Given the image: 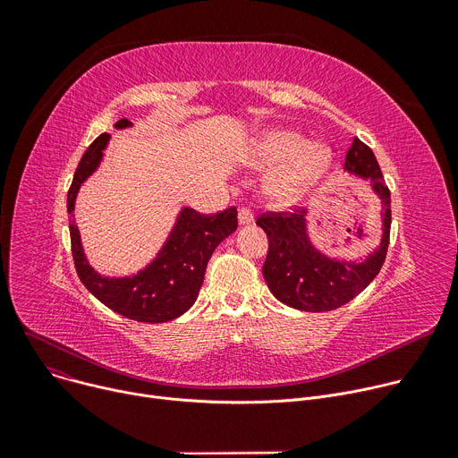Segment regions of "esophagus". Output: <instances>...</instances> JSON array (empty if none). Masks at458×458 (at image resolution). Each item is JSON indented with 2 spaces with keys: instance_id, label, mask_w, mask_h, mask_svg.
Returning <instances> with one entry per match:
<instances>
[{
  "instance_id": "1",
  "label": "esophagus",
  "mask_w": 458,
  "mask_h": 458,
  "mask_svg": "<svg viewBox=\"0 0 458 458\" xmlns=\"http://www.w3.org/2000/svg\"><path fill=\"white\" fill-rule=\"evenodd\" d=\"M252 223H254L252 211H250L249 208H242V209H239V225L247 226V225H252Z\"/></svg>"
}]
</instances>
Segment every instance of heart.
Listing matches in <instances>:
<instances>
[{
	"instance_id": "1",
	"label": "heart",
	"mask_w": 458,
	"mask_h": 458,
	"mask_svg": "<svg viewBox=\"0 0 458 458\" xmlns=\"http://www.w3.org/2000/svg\"><path fill=\"white\" fill-rule=\"evenodd\" d=\"M247 159L256 168L278 165L267 180V192L278 204H293L325 176L332 152L319 142L306 144L297 131L271 128L252 139Z\"/></svg>"
}]
</instances>
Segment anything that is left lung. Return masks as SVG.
<instances>
[{
	"mask_svg": "<svg viewBox=\"0 0 458 458\" xmlns=\"http://www.w3.org/2000/svg\"><path fill=\"white\" fill-rule=\"evenodd\" d=\"M345 171L369 180L382 204V237L378 247L362 259L330 258L311 243L306 209L293 213H266L256 221L267 233L269 252L263 263V278L269 292L285 306L301 311L335 310L362 293L378 275L390 243V189L369 147L354 139L345 157Z\"/></svg>",
	"mask_w": 458,
	"mask_h": 458,
	"instance_id": "8db88e82",
	"label": "left lung"
}]
</instances>
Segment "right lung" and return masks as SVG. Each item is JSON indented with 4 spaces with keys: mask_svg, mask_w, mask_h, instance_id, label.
<instances>
[{
    "mask_svg": "<svg viewBox=\"0 0 458 458\" xmlns=\"http://www.w3.org/2000/svg\"><path fill=\"white\" fill-rule=\"evenodd\" d=\"M133 124L120 118L116 130ZM111 135L102 133L83 154L72 180L66 208L70 213V242L76 271L87 290L116 314L139 323H166L180 318L195 304L213 250L237 230V209L228 208L216 215H202L182 208L165 245L147 267L130 276H104L85 256L74 206L85 180L96 173L104 159Z\"/></svg>",
    "mask_w": 458,
    "mask_h": 458,
    "instance_id": "add662e5",
    "label": "right lung"
}]
</instances>
